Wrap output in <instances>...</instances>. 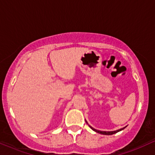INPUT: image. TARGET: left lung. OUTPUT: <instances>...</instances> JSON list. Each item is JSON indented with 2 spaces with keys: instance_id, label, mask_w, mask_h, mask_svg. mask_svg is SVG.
<instances>
[{
  "instance_id": "8db88e82",
  "label": "left lung",
  "mask_w": 155,
  "mask_h": 155,
  "mask_svg": "<svg viewBox=\"0 0 155 155\" xmlns=\"http://www.w3.org/2000/svg\"><path fill=\"white\" fill-rule=\"evenodd\" d=\"M89 126H90V128H91L92 130H93L94 131H95V132L100 133V134H103V135H112V134H114V133H117L120 132V131H121V130H122L124 129L126 127H123V128H121L120 130H114V131H101V130H96V129H94L93 127H92L90 125H89Z\"/></svg>"
}]
</instances>
